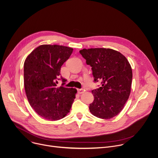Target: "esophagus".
Instances as JSON below:
<instances>
[{
    "label": "esophagus",
    "instance_id": "esophagus-1",
    "mask_svg": "<svg viewBox=\"0 0 158 158\" xmlns=\"http://www.w3.org/2000/svg\"><path fill=\"white\" fill-rule=\"evenodd\" d=\"M85 91L84 89H77V92L79 94H81L82 93H84Z\"/></svg>",
    "mask_w": 158,
    "mask_h": 158
}]
</instances>
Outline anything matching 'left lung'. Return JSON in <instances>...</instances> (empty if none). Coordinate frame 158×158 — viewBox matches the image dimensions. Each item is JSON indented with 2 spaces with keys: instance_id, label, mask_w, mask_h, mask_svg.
I'll use <instances>...</instances> for the list:
<instances>
[{
  "instance_id": "1",
  "label": "left lung",
  "mask_w": 158,
  "mask_h": 158,
  "mask_svg": "<svg viewBox=\"0 0 158 158\" xmlns=\"http://www.w3.org/2000/svg\"><path fill=\"white\" fill-rule=\"evenodd\" d=\"M79 52L92 67L94 81H102V86L92 90L94 100L90 103V112L102 119L115 117L123 109L131 92L132 70L129 62L112 49H83Z\"/></svg>"
}]
</instances>
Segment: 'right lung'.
<instances>
[{
  "label": "right lung",
  "mask_w": 158,
  "mask_h": 158,
  "mask_svg": "<svg viewBox=\"0 0 158 158\" xmlns=\"http://www.w3.org/2000/svg\"><path fill=\"white\" fill-rule=\"evenodd\" d=\"M73 49L61 45L43 44L34 49L24 63V85L31 107L50 121L64 118L71 108L77 90L64 87L67 80L61 68ZM62 81L60 88L57 81Z\"/></svg>",
  "instance_id": "obj_1"
}]
</instances>
